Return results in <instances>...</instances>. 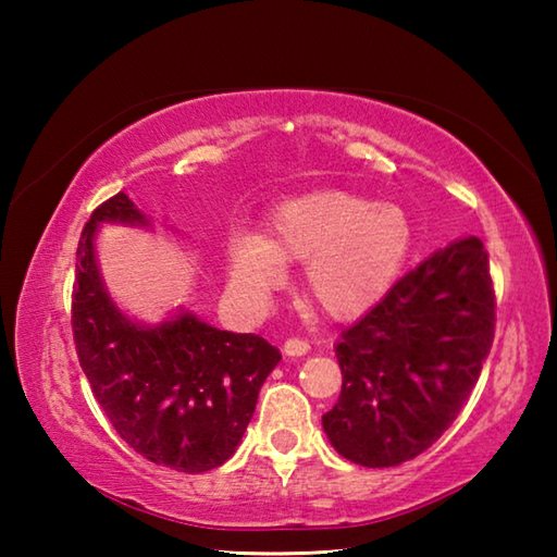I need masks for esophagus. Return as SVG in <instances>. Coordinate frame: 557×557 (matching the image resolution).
Here are the masks:
<instances>
[{
  "instance_id": "esophagus-1",
  "label": "esophagus",
  "mask_w": 557,
  "mask_h": 557,
  "mask_svg": "<svg viewBox=\"0 0 557 557\" xmlns=\"http://www.w3.org/2000/svg\"><path fill=\"white\" fill-rule=\"evenodd\" d=\"M287 356H305L309 351V342L307 338H287L285 342V348H282Z\"/></svg>"
}]
</instances>
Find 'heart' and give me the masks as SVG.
I'll return each instance as SVG.
<instances>
[{"label":"heart","instance_id":"heart-1","mask_svg":"<svg viewBox=\"0 0 557 557\" xmlns=\"http://www.w3.org/2000/svg\"><path fill=\"white\" fill-rule=\"evenodd\" d=\"M410 221L398 206L346 191L309 194L270 215L268 238H228L233 292L260 307L287 280V262H305V292L326 314L348 319L373 307L410 252Z\"/></svg>","mask_w":557,"mask_h":557}]
</instances>
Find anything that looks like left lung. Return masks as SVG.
Wrapping results in <instances>:
<instances>
[{"label": "left lung", "mask_w": 557, "mask_h": 557, "mask_svg": "<svg viewBox=\"0 0 557 557\" xmlns=\"http://www.w3.org/2000/svg\"><path fill=\"white\" fill-rule=\"evenodd\" d=\"M484 243L469 235L420 262L342 332V395L322 418L338 455L395 467L435 445L465 408L494 344Z\"/></svg>", "instance_id": "8db88e82"}]
</instances>
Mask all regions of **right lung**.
Listing matches in <instances>:
<instances>
[{
    "label": "right lung",
    "mask_w": 557,
    "mask_h": 557,
    "mask_svg": "<svg viewBox=\"0 0 557 557\" xmlns=\"http://www.w3.org/2000/svg\"><path fill=\"white\" fill-rule=\"evenodd\" d=\"M102 221L147 219L127 194L92 211L75 252V354L112 428L137 455L186 474L221 467L240 445L280 351L258 334L221 332L178 312L159 326L132 322L110 299L96 262Z\"/></svg>",
    "instance_id": "1"
}]
</instances>
